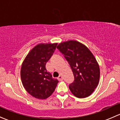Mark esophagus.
<instances>
[{"label": "esophagus", "mask_w": 120, "mask_h": 120, "mask_svg": "<svg viewBox=\"0 0 120 120\" xmlns=\"http://www.w3.org/2000/svg\"><path fill=\"white\" fill-rule=\"evenodd\" d=\"M58 79H59V81H62L63 79V77L62 75H60L59 76V77H58Z\"/></svg>", "instance_id": "1"}]
</instances>
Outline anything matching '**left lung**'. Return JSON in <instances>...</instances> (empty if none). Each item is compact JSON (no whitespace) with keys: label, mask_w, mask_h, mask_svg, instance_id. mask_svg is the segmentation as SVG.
Wrapping results in <instances>:
<instances>
[{"label":"left lung","mask_w":120,"mask_h":120,"mask_svg":"<svg viewBox=\"0 0 120 120\" xmlns=\"http://www.w3.org/2000/svg\"><path fill=\"white\" fill-rule=\"evenodd\" d=\"M70 64L74 80L69 85L71 93L78 98L89 96L99 83L100 68L86 46L76 41L62 42L57 46Z\"/></svg>","instance_id":"8db88e82"}]
</instances>
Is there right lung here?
<instances>
[{
    "instance_id": "obj_1",
    "label": "right lung",
    "mask_w": 120,
    "mask_h": 120,
    "mask_svg": "<svg viewBox=\"0 0 120 120\" xmlns=\"http://www.w3.org/2000/svg\"><path fill=\"white\" fill-rule=\"evenodd\" d=\"M57 43H41L27 54L21 68V78L25 90L34 98L46 99L55 90L59 81L46 69V64Z\"/></svg>"
}]
</instances>
